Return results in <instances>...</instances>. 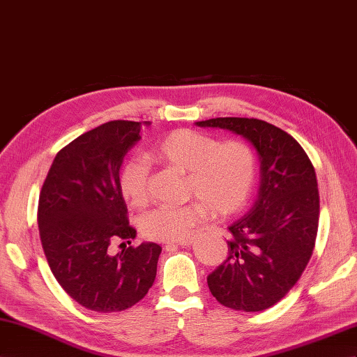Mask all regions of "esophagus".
I'll return each instance as SVG.
<instances>
[{
  "instance_id": "obj_1",
  "label": "esophagus",
  "mask_w": 357,
  "mask_h": 357,
  "mask_svg": "<svg viewBox=\"0 0 357 357\" xmlns=\"http://www.w3.org/2000/svg\"><path fill=\"white\" fill-rule=\"evenodd\" d=\"M194 243V238H186V240H181V242H177L176 243V246H189V245H192ZM169 246H174V245H167V249L169 248Z\"/></svg>"
}]
</instances>
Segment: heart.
Instances as JSON below:
<instances>
[{"label": "heart", "mask_w": 357, "mask_h": 357, "mask_svg": "<svg viewBox=\"0 0 357 357\" xmlns=\"http://www.w3.org/2000/svg\"><path fill=\"white\" fill-rule=\"evenodd\" d=\"M150 158L186 174V206H162L141 219L144 237L158 242H181L204 222L208 208L216 216H229L242 210L254 192L257 156L242 139L219 142L213 135L177 129L159 138ZM121 195L133 207H144L150 199V169L139 156H130L119 171Z\"/></svg>", "instance_id": "b5f03b06"}]
</instances>
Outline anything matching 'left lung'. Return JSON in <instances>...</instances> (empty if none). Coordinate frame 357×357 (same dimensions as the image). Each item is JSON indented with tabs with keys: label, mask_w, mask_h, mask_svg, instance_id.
<instances>
[{
	"label": "left lung",
	"mask_w": 357,
	"mask_h": 357,
	"mask_svg": "<svg viewBox=\"0 0 357 357\" xmlns=\"http://www.w3.org/2000/svg\"><path fill=\"white\" fill-rule=\"evenodd\" d=\"M197 124L242 135L261 160L258 199L228 227V258L207 284L220 305L264 311L291 290L312 255L320 216L315 169L301 144L267 121L219 117Z\"/></svg>",
	"instance_id": "8db88e82"
}]
</instances>
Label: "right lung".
Segmentation results:
<instances>
[{"label": "right lung", "instance_id": "add662e5", "mask_svg": "<svg viewBox=\"0 0 357 357\" xmlns=\"http://www.w3.org/2000/svg\"><path fill=\"white\" fill-rule=\"evenodd\" d=\"M139 132L138 121L114 120L82 133L56 153L38 195L37 222L47 264L63 290L90 311L128 310L156 278L159 245L109 252L112 242L130 245L137 236L119 171Z\"/></svg>", "mask_w": 357, "mask_h": 357}]
</instances>
